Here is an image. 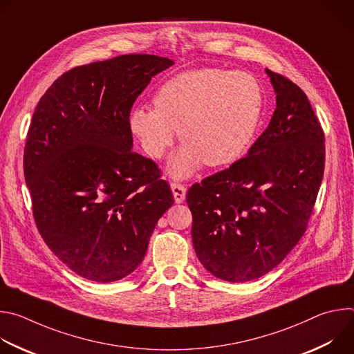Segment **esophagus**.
<instances>
[{
	"instance_id": "esophagus-1",
	"label": "esophagus",
	"mask_w": 354,
	"mask_h": 354,
	"mask_svg": "<svg viewBox=\"0 0 354 354\" xmlns=\"http://www.w3.org/2000/svg\"><path fill=\"white\" fill-rule=\"evenodd\" d=\"M171 190L174 193V198L176 203H182V201L185 200L186 197V187L180 183H172L171 185Z\"/></svg>"
}]
</instances>
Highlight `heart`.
<instances>
[{
  "mask_svg": "<svg viewBox=\"0 0 354 354\" xmlns=\"http://www.w3.org/2000/svg\"><path fill=\"white\" fill-rule=\"evenodd\" d=\"M154 108L134 106L129 129L144 153L161 158L176 130L185 144L169 161L175 178H187L205 162L224 167L250 147L263 112V93L255 77L241 71L200 68L165 81Z\"/></svg>",
  "mask_w": 354,
  "mask_h": 354,
  "instance_id": "obj_1",
  "label": "heart"
}]
</instances>
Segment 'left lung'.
<instances>
[{"mask_svg":"<svg viewBox=\"0 0 354 354\" xmlns=\"http://www.w3.org/2000/svg\"><path fill=\"white\" fill-rule=\"evenodd\" d=\"M276 92L269 126L228 169L194 183L186 201L196 257L243 283L274 269L304 235L325 167V136L307 95L266 68Z\"/></svg>","mask_w":354,"mask_h":354,"instance_id":"obj_1","label":"left lung"}]
</instances>
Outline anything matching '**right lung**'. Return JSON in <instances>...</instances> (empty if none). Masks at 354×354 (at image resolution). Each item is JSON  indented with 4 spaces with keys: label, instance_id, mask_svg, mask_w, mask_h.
Instances as JSON below:
<instances>
[{
    "label": "right lung",
    "instance_id": "right-lung-1",
    "mask_svg": "<svg viewBox=\"0 0 354 354\" xmlns=\"http://www.w3.org/2000/svg\"><path fill=\"white\" fill-rule=\"evenodd\" d=\"M167 57L124 55L64 73L40 97L24 172L37 230L78 276L111 283L142 262L174 205L156 162L136 154L129 115Z\"/></svg>",
    "mask_w": 354,
    "mask_h": 354
}]
</instances>
